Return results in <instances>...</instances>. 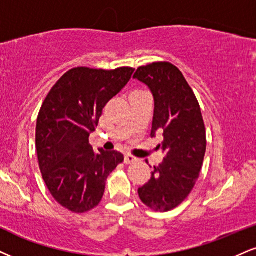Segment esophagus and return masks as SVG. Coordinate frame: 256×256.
<instances>
[{
	"mask_svg": "<svg viewBox=\"0 0 256 256\" xmlns=\"http://www.w3.org/2000/svg\"><path fill=\"white\" fill-rule=\"evenodd\" d=\"M136 161H137V158H134L132 155H126L125 158H124L125 164H131V163H134Z\"/></svg>",
	"mask_w": 256,
	"mask_h": 256,
	"instance_id": "1",
	"label": "esophagus"
}]
</instances>
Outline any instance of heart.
I'll return each mask as SVG.
<instances>
[{"label":"heart","instance_id":"b5f03b06","mask_svg":"<svg viewBox=\"0 0 256 256\" xmlns=\"http://www.w3.org/2000/svg\"><path fill=\"white\" fill-rule=\"evenodd\" d=\"M134 94H140V93H138V92H137V93H134Z\"/></svg>","mask_w":256,"mask_h":256}]
</instances>
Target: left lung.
<instances>
[{"mask_svg": "<svg viewBox=\"0 0 256 256\" xmlns=\"http://www.w3.org/2000/svg\"><path fill=\"white\" fill-rule=\"evenodd\" d=\"M134 78L146 83L154 95L152 137L163 132L158 148L166 154L161 164L154 166L149 182L138 188V194L149 208L167 212L190 196L199 178L206 152L204 119L194 92L169 62L140 66Z\"/></svg>", "mask_w": 256, "mask_h": 256, "instance_id": "left-lung-1", "label": "left lung"}]
</instances>
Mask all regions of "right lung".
Here are the masks:
<instances>
[{
  "label": "right lung",
  "mask_w": 256,
  "mask_h": 256,
  "mask_svg": "<svg viewBox=\"0 0 256 256\" xmlns=\"http://www.w3.org/2000/svg\"><path fill=\"white\" fill-rule=\"evenodd\" d=\"M134 68H74L48 92L36 128L39 168L58 204L84 214L100 204L108 175L124 161L116 152H94L89 134L104 107L130 81Z\"/></svg>",
  "instance_id": "right-lung-1"
}]
</instances>
